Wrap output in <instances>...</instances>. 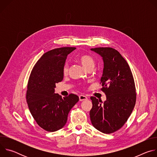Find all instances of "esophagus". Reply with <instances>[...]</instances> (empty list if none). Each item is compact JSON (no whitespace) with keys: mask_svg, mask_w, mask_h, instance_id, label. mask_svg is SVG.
Instances as JSON below:
<instances>
[{"mask_svg":"<svg viewBox=\"0 0 157 157\" xmlns=\"http://www.w3.org/2000/svg\"><path fill=\"white\" fill-rule=\"evenodd\" d=\"M79 101H84V100H87V98L84 95H80L79 96Z\"/></svg>","mask_w":157,"mask_h":157,"instance_id":"1","label":"esophagus"}]
</instances>
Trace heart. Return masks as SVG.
Returning a JSON list of instances; mask_svg holds the SVG:
<instances>
[{"label":"heart","mask_w":157,"mask_h":157,"mask_svg":"<svg viewBox=\"0 0 157 157\" xmlns=\"http://www.w3.org/2000/svg\"><path fill=\"white\" fill-rule=\"evenodd\" d=\"M79 61L81 64L83 66L84 68L86 70L91 68V67H94L95 64V61L93 58L88 55H82L79 57ZM68 71V63H65L63 66V73H67Z\"/></svg>","instance_id":"obj_1"}]
</instances>
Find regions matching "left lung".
Wrapping results in <instances>:
<instances>
[{
  "label": "left lung",
  "instance_id": "8db88e82",
  "mask_svg": "<svg viewBox=\"0 0 157 157\" xmlns=\"http://www.w3.org/2000/svg\"><path fill=\"white\" fill-rule=\"evenodd\" d=\"M104 63L101 82L106 95L102 102L91 97L93 107L89 115L93 125L104 133L120 129L130 117L136 101L133 75L126 60L116 50L109 47L91 48Z\"/></svg>",
  "mask_w": 157,
  "mask_h": 157
}]
</instances>
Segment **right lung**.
<instances>
[{
	"mask_svg": "<svg viewBox=\"0 0 157 157\" xmlns=\"http://www.w3.org/2000/svg\"><path fill=\"white\" fill-rule=\"evenodd\" d=\"M75 49L63 47L43 54L29 79L26 99L30 113L38 125L48 132L63 128L69 112L79 101V97L73 94L62 98L55 93L56 83L63 79L67 56Z\"/></svg>",
	"mask_w": 157,
	"mask_h": 157,
	"instance_id": "1",
	"label": "right lung"
}]
</instances>
